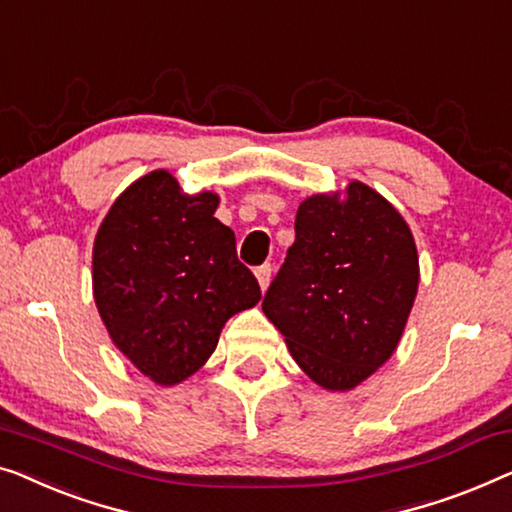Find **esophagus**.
I'll return each mask as SVG.
<instances>
[{
  "instance_id": "obj_1",
  "label": "esophagus",
  "mask_w": 512,
  "mask_h": 512,
  "mask_svg": "<svg viewBox=\"0 0 512 512\" xmlns=\"http://www.w3.org/2000/svg\"><path fill=\"white\" fill-rule=\"evenodd\" d=\"M270 277H272V265L270 263H265V265H261V268H256V279H258V284H261L263 291L268 288Z\"/></svg>"
}]
</instances>
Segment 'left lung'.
I'll return each mask as SVG.
<instances>
[{"instance_id": "obj_1", "label": "left lung", "mask_w": 512, "mask_h": 512, "mask_svg": "<svg viewBox=\"0 0 512 512\" xmlns=\"http://www.w3.org/2000/svg\"><path fill=\"white\" fill-rule=\"evenodd\" d=\"M418 251L395 207L362 182L295 214V242L263 298L288 351L325 390H351L390 358L418 293Z\"/></svg>"}]
</instances>
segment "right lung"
Returning a JSON list of instances; mask_svg holds the SVG:
<instances>
[{
  "label": "right lung",
  "mask_w": 512,
  "mask_h": 512,
  "mask_svg": "<svg viewBox=\"0 0 512 512\" xmlns=\"http://www.w3.org/2000/svg\"><path fill=\"white\" fill-rule=\"evenodd\" d=\"M217 205L219 196H187L154 170L117 198L96 233V307L115 346L159 385L198 372L228 318L261 300Z\"/></svg>",
  "instance_id": "add662e5"
}]
</instances>
